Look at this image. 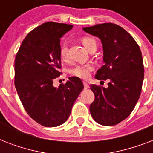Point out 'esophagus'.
<instances>
[{"label":"esophagus","instance_id":"obj_1","mask_svg":"<svg viewBox=\"0 0 153 153\" xmlns=\"http://www.w3.org/2000/svg\"><path fill=\"white\" fill-rule=\"evenodd\" d=\"M83 86H84V88L85 89H88L89 87H90L89 84L87 83V82H83Z\"/></svg>","mask_w":153,"mask_h":153}]
</instances>
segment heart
Instances as JSON below:
<instances>
[{"label": "heart", "mask_w": 153, "mask_h": 153, "mask_svg": "<svg viewBox=\"0 0 153 153\" xmlns=\"http://www.w3.org/2000/svg\"><path fill=\"white\" fill-rule=\"evenodd\" d=\"M82 44L89 51L93 48H96L97 43L94 38L91 36H84L81 39ZM60 57L62 60H66L68 57V46L67 43L62 44L59 49ZM94 70V66L91 64L75 65L70 70V74L74 77H78L82 79H87L91 76V72Z\"/></svg>", "instance_id": "obj_1"}]
</instances>
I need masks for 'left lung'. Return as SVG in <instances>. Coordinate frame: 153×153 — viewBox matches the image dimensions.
I'll use <instances>...</instances> for the list:
<instances>
[{
  "mask_svg": "<svg viewBox=\"0 0 153 153\" xmlns=\"http://www.w3.org/2000/svg\"><path fill=\"white\" fill-rule=\"evenodd\" d=\"M83 31L102 43L104 65L95 78L109 80L107 88L91 85L95 98L90 112L98 124L115 126L130 115L140 98L145 71L141 51L133 36L113 23L84 27Z\"/></svg>",
  "mask_w": 153,
  "mask_h": 153,
  "instance_id": "1",
  "label": "left lung"
}]
</instances>
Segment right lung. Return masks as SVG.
I'll return each mask as SVG.
<instances>
[{
    "instance_id": "right-lung-1",
    "label": "right lung",
    "mask_w": 153,
    "mask_h": 153,
    "mask_svg": "<svg viewBox=\"0 0 153 153\" xmlns=\"http://www.w3.org/2000/svg\"><path fill=\"white\" fill-rule=\"evenodd\" d=\"M71 25L46 22L31 31L15 59L16 89L27 114L45 127H55L69 117L74 102L84 88L78 77H70L56 88L62 72L60 38Z\"/></svg>"
}]
</instances>
